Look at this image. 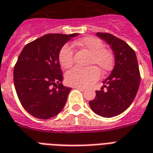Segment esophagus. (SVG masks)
<instances>
[{
    "label": "esophagus",
    "instance_id": "1",
    "mask_svg": "<svg viewBox=\"0 0 153 153\" xmlns=\"http://www.w3.org/2000/svg\"><path fill=\"white\" fill-rule=\"evenodd\" d=\"M76 89H79V91H81V92H84L85 91V88H82V87H74Z\"/></svg>",
    "mask_w": 153,
    "mask_h": 153
}]
</instances>
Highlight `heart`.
Listing matches in <instances>:
<instances>
[{
	"mask_svg": "<svg viewBox=\"0 0 153 153\" xmlns=\"http://www.w3.org/2000/svg\"><path fill=\"white\" fill-rule=\"evenodd\" d=\"M76 45L84 48L91 53L88 65L92 66L82 68L76 66L65 74L66 82L75 87H88L100 78V71L106 73L112 69L114 56L111 51L104 48V43L98 38L87 37L77 41ZM60 65L67 69L74 63V49L70 44H65L59 52Z\"/></svg>",
	"mask_w": 153,
	"mask_h": 153,
	"instance_id": "heart-1",
	"label": "heart"
}]
</instances>
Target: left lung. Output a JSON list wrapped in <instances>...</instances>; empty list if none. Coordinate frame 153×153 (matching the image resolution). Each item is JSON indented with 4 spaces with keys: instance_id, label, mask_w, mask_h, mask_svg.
Wrapping results in <instances>:
<instances>
[{
    "instance_id": "left-lung-1",
    "label": "left lung",
    "mask_w": 153,
    "mask_h": 153,
    "mask_svg": "<svg viewBox=\"0 0 153 153\" xmlns=\"http://www.w3.org/2000/svg\"><path fill=\"white\" fill-rule=\"evenodd\" d=\"M97 36L111 47L115 66L102 82L101 90L96 91V97L90 101L89 106L98 115L110 118L121 114L131 105L139 87L140 73L135 51L125 42L107 33H97Z\"/></svg>"
}]
</instances>
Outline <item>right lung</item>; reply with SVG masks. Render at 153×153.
I'll return each instance as SVG.
<instances>
[{
  "label": "right lung",
  "instance_id": "1",
  "mask_svg": "<svg viewBox=\"0 0 153 153\" xmlns=\"http://www.w3.org/2000/svg\"><path fill=\"white\" fill-rule=\"evenodd\" d=\"M79 33H49L27 44L14 69L19 102L30 115L47 120L62 111L71 88L62 84L59 52Z\"/></svg>",
  "mask_w": 153,
  "mask_h": 153
}]
</instances>
